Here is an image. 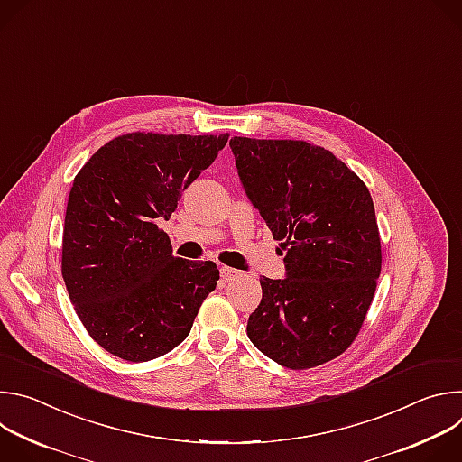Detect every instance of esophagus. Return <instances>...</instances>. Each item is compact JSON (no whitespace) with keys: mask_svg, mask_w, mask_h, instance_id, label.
Wrapping results in <instances>:
<instances>
[{"mask_svg":"<svg viewBox=\"0 0 462 462\" xmlns=\"http://www.w3.org/2000/svg\"><path fill=\"white\" fill-rule=\"evenodd\" d=\"M219 271H221V278H223V282H232V280H236V278H239V276H241V273H239V271H236V269H232V267H221Z\"/></svg>","mask_w":462,"mask_h":462,"instance_id":"obj_1","label":"esophagus"}]
</instances>
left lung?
Returning a JSON list of instances; mask_svg holds the SVG:
<instances>
[{"label":"left lung","mask_w":462,"mask_h":462,"mask_svg":"<svg viewBox=\"0 0 462 462\" xmlns=\"http://www.w3.org/2000/svg\"><path fill=\"white\" fill-rule=\"evenodd\" d=\"M230 148L250 203L285 239V278L259 280L246 335L283 367L321 365L356 338L380 276L369 189L331 152L303 141L234 137Z\"/></svg>","instance_id":"obj_1"}]
</instances>
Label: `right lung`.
Here are the masks:
<instances>
[{
    "mask_svg": "<svg viewBox=\"0 0 462 462\" xmlns=\"http://www.w3.org/2000/svg\"><path fill=\"white\" fill-rule=\"evenodd\" d=\"M228 135L127 134L75 177L65 212L61 276L89 337L127 362L170 353L191 331L219 271L175 257L155 219L226 146Z\"/></svg>",
    "mask_w": 462,
    "mask_h": 462,
    "instance_id": "obj_1",
    "label": "right lung"
}]
</instances>
